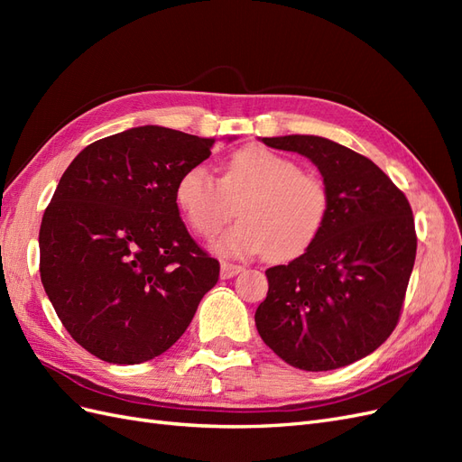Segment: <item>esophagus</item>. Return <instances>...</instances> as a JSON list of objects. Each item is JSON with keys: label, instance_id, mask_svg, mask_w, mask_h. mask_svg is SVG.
<instances>
[{"label": "esophagus", "instance_id": "esophagus-1", "mask_svg": "<svg viewBox=\"0 0 462 462\" xmlns=\"http://www.w3.org/2000/svg\"><path fill=\"white\" fill-rule=\"evenodd\" d=\"M243 272V265H236V263H229V262H221V277L223 279H231L236 273Z\"/></svg>", "mask_w": 462, "mask_h": 462}]
</instances>
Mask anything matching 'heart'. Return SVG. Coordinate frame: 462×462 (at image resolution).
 Wrapping results in <instances>:
<instances>
[{"label":"heart","instance_id":"1","mask_svg":"<svg viewBox=\"0 0 462 462\" xmlns=\"http://www.w3.org/2000/svg\"><path fill=\"white\" fill-rule=\"evenodd\" d=\"M175 202L200 236H214L235 216L243 221L216 243L226 256L268 253L292 260L318 239L329 217L331 194L326 180L263 146H245L223 162L221 177L204 165L180 173Z\"/></svg>","mask_w":462,"mask_h":462}]
</instances>
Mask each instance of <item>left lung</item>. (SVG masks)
I'll return each instance as SVG.
<instances>
[{
	"label": "left lung",
	"instance_id": "1",
	"mask_svg": "<svg viewBox=\"0 0 462 462\" xmlns=\"http://www.w3.org/2000/svg\"><path fill=\"white\" fill-rule=\"evenodd\" d=\"M324 177L329 217L304 254L273 265L256 310L263 343L287 365L335 370L368 356L395 329L416 258L411 204L380 167L312 134L262 138Z\"/></svg>",
	"mask_w": 462,
	"mask_h": 462
}]
</instances>
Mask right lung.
Here are the masks:
<instances>
[{"label": "right lung", "mask_w": 462, "mask_h": 462, "mask_svg": "<svg viewBox=\"0 0 462 462\" xmlns=\"http://www.w3.org/2000/svg\"><path fill=\"white\" fill-rule=\"evenodd\" d=\"M214 138L146 125L67 167L40 226V279L69 335L111 365H141L189 328L219 262L189 235L177 179Z\"/></svg>", "instance_id": "obj_1"}]
</instances>
